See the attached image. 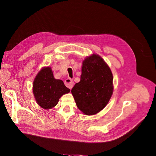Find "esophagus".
I'll use <instances>...</instances> for the list:
<instances>
[{
  "label": "esophagus",
  "mask_w": 156,
  "mask_h": 156,
  "mask_svg": "<svg viewBox=\"0 0 156 156\" xmlns=\"http://www.w3.org/2000/svg\"><path fill=\"white\" fill-rule=\"evenodd\" d=\"M65 83L66 86L69 87V88H70V89L73 88V87L74 86V82L71 78H67L65 81Z\"/></svg>",
  "instance_id": "esophagus-1"
}]
</instances>
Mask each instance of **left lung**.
Masks as SVG:
<instances>
[{
	"mask_svg": "<svg viewBox=\"0 0 156 156\" xmlns=\"http://www.w3.org/2000/svg\"><path fill=\"white\" fill-rule=\"evenodd\" d=\"M113 74L109 66L96 54L82 62L80 81L71 92L78 108L87 115L101 111L107 105L113 91Z\"/></svg>",
	"mask_w": 156,
	"mask_h": 156,
	"instance_id": "8db88e82",
	"label": "left lung"
}]
</instances>
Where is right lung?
I'll use <instances>...</instances> for the list:
<instances>
[{"label":"right lung","mask_w":156,"mask_h":156,"mask_svg":"<svg viewBox=\"0 0 156 156\" xmlns=\"http://www.w3.org/2000/svg\"><path fill=\"white\" fill-rule=\"evenodd\" d=\"M70 89L61 80L54 78L51 67H44L35 76L33 93L37 104L45 109H50L57 104L62 95L70 92Z\"/></svg>","instance_id":"right-lung-1"}]
</instances>
